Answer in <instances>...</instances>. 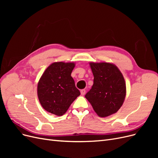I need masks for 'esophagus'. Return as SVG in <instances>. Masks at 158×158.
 <instances>
[{
    "mask_svg": "<svg viewBox=\"0 0 158 158\" xmlns=\"http://www.w3.org/2000/svg\"><path fill=\"white\" fill-rule=\"evenodd\" d=\"M80 93H81V95H85V90L84 89H81V90H80Z\"/></svg>",
    "mask_w": 158,
    "mask_h": 158,
    "instance_id": "obj_1",
    "label": "esophagus"
}]
</instances>
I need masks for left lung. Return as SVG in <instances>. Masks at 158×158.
<instances>
[{
	"instance_id": "obj_1",
	"label": "left lung",
	"mask_w": 158,
	"mask_h": 158,
	"mask_svg": "<svg viewBox=\"0 0 158 158\" xmlns=\"http://www.w3.org/2000/svg\"><path fill=\"white\" fill-rule=\"evenodd\" d=\"M94 84L85 98L99 117L117 113L126 96V83L121 71L114 64L89 63Z\"/></svg>"
}]
</instances>
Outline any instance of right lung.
Here are the masks:
<instances>
[{"mask_svg":"<svg viewBox=\"0 0 158 158\" xmlns=\"http://www.w3.org/2000/svg\"><path fill=\"white\" fill-rule=\"evenodd\" d=\"M74 63L55 62L45 70L37 84V96L45 110L62 116L80 95L71 73Z\"/></svg>","mask_w":158,"mask_h":158,"instance_id":"add662e5","label":"right lung"}]
</instances>
